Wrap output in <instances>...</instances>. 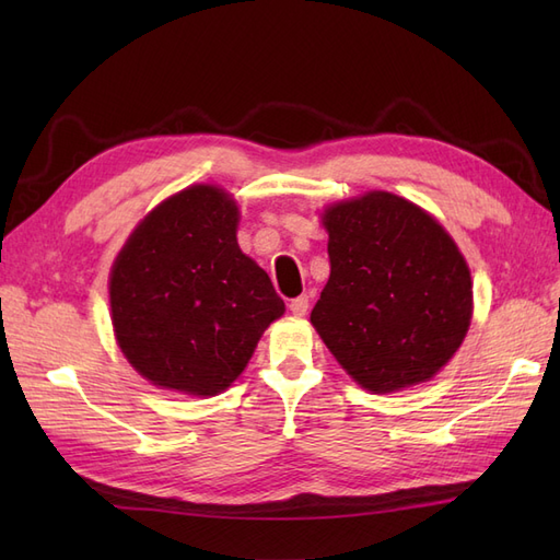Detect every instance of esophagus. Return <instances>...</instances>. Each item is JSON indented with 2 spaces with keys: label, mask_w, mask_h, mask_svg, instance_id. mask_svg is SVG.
Instances as JSON below:
<instances>
[{
  "label": "esophagus",
  "mask_w": 560,
  "mask_h": 560,
  "mask_svg": "<svg viewBox=\"0 0 560 560\" xmlns=\"http://www.w3.org/2000/svg\"><path fill=\"white\" fill-rule=\"evenodd\" d=\"M290 311L296 315V317H303L308 313V296L303 294V296H296V299H292L290 301Z\"/></svg>",
  "instance_id": "obj_1"
}]
</instances>
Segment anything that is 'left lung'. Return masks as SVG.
Returning a JSON list of instances; mask_svg holds the SVG:
<instances>
[{"instance_id": "obj_1", "label": "left lung", "mask_w": 560, "mask_h": 560, "mask_svg": "<svg viewBox=\"0 0 560 560\" xmlns=\"http://www.w3.org/2000/svg\"><path fill=\"white\" fill-rule=\"evenodd\" d=\"M331 273L313 327L348 376L374 395L430 381L465 341L471 278L432 214L387 191L322 214Z\"/></svg>"}]
</instances>
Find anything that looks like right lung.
<instances>
[{
  "mask_svg": "<svg viewBox=\"0 0 560 560\" xmlns=\"http://www.w3.org/2000/svg\"><path fill=\"white\" fill-rule=\"evenodd\" d=\"M238 206L194 184L151 210L112 266L114 334L140 376L214 397L238 378L284 313L266 270L238 247Z\"/></svg>",
  "mask_w": 560,
  "mask_h": 560,
  "instance_id": "add662e5",
  "label": "right lung"
}]
</instances>
